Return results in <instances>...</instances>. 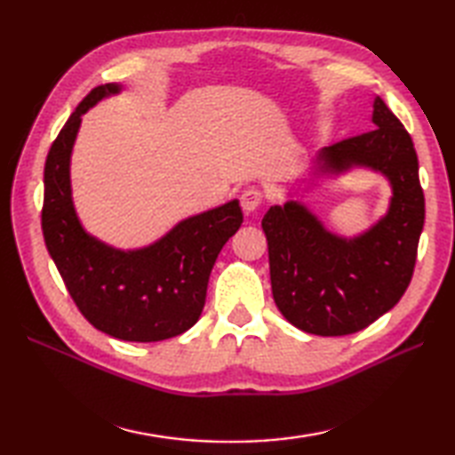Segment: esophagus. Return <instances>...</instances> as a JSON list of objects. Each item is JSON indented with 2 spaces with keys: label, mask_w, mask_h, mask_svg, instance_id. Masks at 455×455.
<instances>
[{
  "label": "esophagus",
  "mask_w": 455,
  "mask_h": 455,
  "mask_svg": "<svg viewBox=\"0 0 455 455\" xmlns=\"http://www.w3.org/2000/svg\"><path fill=\"white\" fill-rule=\"evenodd\" d=\"M259 203H262V193L254 188L243 191V196H240V207H243V211L248 212V215L259 207Z\"/></svg>",
  "instance_id": "34e87169"
}]
</instances>
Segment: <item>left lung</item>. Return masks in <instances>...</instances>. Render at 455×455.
Returning <instances> with one entry per match:
<instances>
[{
	"label": "left lung",
	"instance_id": "obj_1",
	"mask_svg": "<svg viewBox=\"0 0 455 455\" xmlns=\"http://www.w3.org/2000/svg\"><path fill=\"white\" fill-rule=\"evenodd\" d=\"M371 121L373 131L318 152L315 173H381L391 201L373 227L354 238L334 235L295 199L272 205L262 219L274 301L308 334L344 336L370 326L399 303L414 272L424 227L417 150L381 98L373 101Z\"/></svg>",
	"mask_w": 455,
	"mask_h": 455
}]
</instances>
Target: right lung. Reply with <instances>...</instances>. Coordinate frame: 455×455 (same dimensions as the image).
<instances>
[{
	"mask_svg": "<svg viewBox=\"0 0 455 455\" xmlns=\"http://www.w3.org/2000/svg\"><path fill=\"white\" fill-rule=\"evenodd\" d=\"M119 84L93 88L66 121L44 164L43 235L68 293L98 331L127 342L183 334L201 316L211 269L243 225L238 199L180 220L144 248L119 250L82 227L72 201L70 158L82 115Z\"/></svg>",
	"mask_w": 455,
	"mask_h": 455,
	"instance_id": "add662e5",
	"label": "right lung"
}]
</instances>
